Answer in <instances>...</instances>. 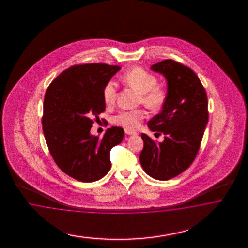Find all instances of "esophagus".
Returning <instances> with one entry per match:
<instances>
[{
	"mask_svg": "<svg viewBox=\"0 0 248 248\" xmlns=\"http://www.w3.org/2000/svg\"><path fill=\"white\" fill-rule=\"evenodd\" d=\"M124 132H125V134L128 135H137V133L135 132V131H132V130H129V129H125L124 130Z\"/></svg>",
	"mask_w": 248,
	"mask_h": 248,
	"instance_id": "esophagus-1",
	"label": "esophagus"
}]
</instances>
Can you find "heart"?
Wrapping results in <instances>:
<instances>
[{"label":"heart","instance_id":"obj_1","mask_svg":"<svg viewBox=\"0 0 248 248\" xmlns=\"http://www.w3.org/2000/svg\"><path fill=\"white\" fill-rule=\"evenodd\" d=\"M121 80L133 90L141 94L143 105L152 111H157L165 105L167 93L165 88L157 85V77L139 66L130 68L121 75ZM104 102L111 106L116 99V88L113 82H108L103 90ZM145 117V112L141 109L121 111L113 117V123L128 129L138 127Z\"/></svg>","mask_w":248,"mask_h":248}]
</instances>
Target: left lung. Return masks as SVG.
<instances>
[{
	"instance_id": "8db88e82",
	"label": "left lung",
	"mask_w": 248,
	"mask_h": 248,
	"mask_svg": "<svg viewBox=\"0 0 248 248\" xmlns=\"http://www.w3.org/2000/svg\"><path fill=\"white\" fill-rule=\"evenodd\" d=\"M167 81V97L160 113L147 125L165 140L155 143L142 134L140 163L144 172L156 180H169L186 171L200 148L208 122V102L203 84L195 72L167 59L151 66Z\"/></svg>"
}]
</instances>
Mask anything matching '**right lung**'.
Masks as SVG:
<instances>
[{
  "mask_svg": "<svg viewBox=\"0 0 248 248\" xmlns=\"http://www.w3.org/2000/svg\"><path fill=\"white\" fill-rule=\"evenodd\" d=\"M105 63L77 64L58 75L45 93L42 118L45 141L54 162L76 180H100L111 169L110 151L124 138V129L108 128L103 138L90 134L105 112L103 90L119 70Z\"/></svg>",
  "mask_w": 248,
  "mask_h": 248,
  "instance_id": "add662e5",
  "label": "right lung"
}]
</instances>
